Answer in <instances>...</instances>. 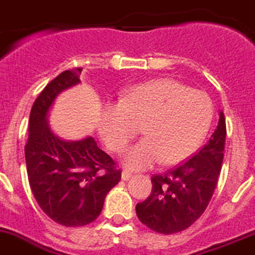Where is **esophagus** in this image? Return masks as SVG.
<instances>
[{
    "instance_id": "34e87169",
    "label": "esophagus",
    "mask_w": 255,
    "mask_h": 255,
    "mask_svg": "<svg viewBox=\"0 0 255 255\" xmlns=\"http://www.w3.org/2000/svg\"><path fill=\"white\" fill-rule=\"evenodd\" d=\"M130 177H132V173L128 172V170H123V172H122V180L123 181H128Z\"/></svg>"
}]
</instances>
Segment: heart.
<instances>
[{"mask_svg":"<svg viewBox=\"0 0 255 255\" xmlns=\"http://www.w3.org/2000/svg\"><path fill=\"white\" fill-rule=\"evenodd\" d=\"M213 112L212 99L203 91L156 79L126 91L121 101L104 104L99 132L106 146L119 152L142 127L145 138L122 155L129 169H147L160 161L180 164L201 145Z\"/></svg>","mask_w":255,"mask_h":255,"instance_id":"b5f03b06","label":"heart"}]
</instances>
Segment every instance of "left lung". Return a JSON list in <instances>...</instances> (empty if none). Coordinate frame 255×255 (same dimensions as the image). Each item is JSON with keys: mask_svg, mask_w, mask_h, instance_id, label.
Returning a JSON list of instances; mask_svg holds the SVG:
<instances>
[{"mask_svg": "<svg viewBox=\"0 0 255 255\" xmlns=\"http://www.w3.org/2000/svg\"><path fill=\"white\" fill-rule=\"evenodd\" d=\"M225 115L200 151L180 167L151 177V194L136 205L138 220L150 230L170 235L186 230L204 213L216 190L223 161Z\"/></svg>", "mask_w": 255, "mask_h": 255, "instance_id": "left-lung-1", "label": "left lung"}]
</instances>
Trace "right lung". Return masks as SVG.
Returning a JSON list of instances; mask_svg holds the SVG:
<instances>
[{"label": "right lung", "instance_id": "add662e5", "mask_svg": "<svg viewBox=\"0 0 255 255\" xmlns=\"http://www.w3.org/2000/svg\"><path fill=\"white\" fill-rule=\"evenodd\" d=\"M82 69L65 70L48 83L30 110L25 145L28 180L41 209L56 223L78 227L100 216L108 192L121 180V170L97 147L94 137L63 140L48 126L57 96L81 83Z\"/></svg>", "mask_w": 255, "mask_h": 255}]
</instances>
